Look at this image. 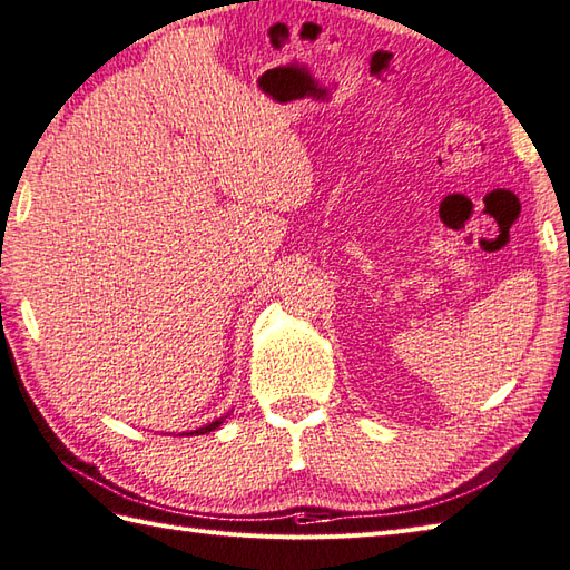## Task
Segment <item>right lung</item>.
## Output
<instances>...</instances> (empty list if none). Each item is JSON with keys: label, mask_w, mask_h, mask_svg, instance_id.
<instances>
[{"label": "right lung", "mask_w": 570, "mask_h": 570, "mask_svg": "<svg viewBox=\"0 0 570 570\" xmlns=\"http://www.w3.org/2000/svg\"><path fill=\"white\" fill-rule=\"evenodd\" d=\"M225 419H227V416H220V419H215L213 423H208V426H200V429H196V431L180 433V435H203V433H210V431H215V429H220L223 423H225Z\"/></svg>", "instance_id": "right-lung-1"}]
</instances>
